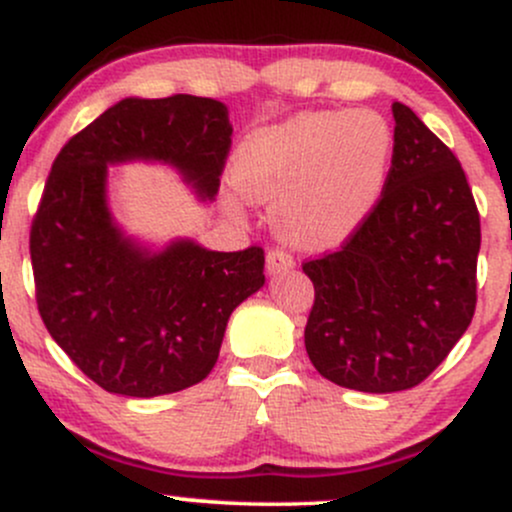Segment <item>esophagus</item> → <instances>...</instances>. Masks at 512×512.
I'll use <instances>...</instances> for the list:
<instances>
[{
    "instance_id": "34e87169",
    "label": "esophagus",
    "mask_w": 512,
    "mask_h": 512,
    "mask_svg": "<svg viewBox=\"0 0 512 512\" xmlns=\"http://www.w3.org/2000/svg\"><path fill=\"white\" fill-rule=\"evenodd\" d=\"M293 255L291 252L281 250V248H272L267 252V272L269 274H281V272H289L293 269Z\"/></svg>"
}]
</instances>
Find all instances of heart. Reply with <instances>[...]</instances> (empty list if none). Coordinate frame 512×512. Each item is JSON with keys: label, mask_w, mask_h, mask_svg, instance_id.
Here are the masks:
<instances>
[{"label": "heart", "mask_w": 512, "mask_h": 512, "mask_svg": "<svg viewBox=\"0 0 512 512\" xmlns=\"http://www.w3.org/2000/svg\"><path fill=\"white\" fill-rule=\"evenodd\" d=\"M395 134L373 110L293 115L257 129L236 158L245 197L276 204V226L305 245L339 243L383 192Z\"/></svg>", "instance_id": "b5f03b06"}]
</instances>
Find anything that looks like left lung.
Returning a JSON list of instances; mask_svg holds the SVG:
<instances>
[{"mask_svg":"<svg viewBox=\"0 0 512 512\" xmlns=\"http://www.w3.org/2000/svg\"><path fill=\"white\" fill-rule=\"evenodd\" d=\"M378 202L339 250L303 262L315 286L305 351L358 392L424 383L477 308L479 209L457 156L407 105Z\"/></svg>","mask_w":512,"mask_h":512,"instance_id":"1","label":"left lung"}]
</instances>
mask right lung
<instances>
[{
    "label": "right lung",
    "mask_w": 512,
    "mask_h": 512,
    "mask_svg": "<svg viewBox=\"0 0 512 512\" xmlns=\"http://www.w3.org/2000/svg\"><path fill=\"white\" fill-rule=\"evenodd\" d=\"M231 134L226 105L214 98H125L52 163L31 223L35 303L50 337L103 390L158 397L202 383L228 317L264 284L260 245L211 252L180 240L158 255L137 248L105 207L108 163H173L211 199Z\"/></svg>",
    "instance_id": "1"
}]
</instances>
